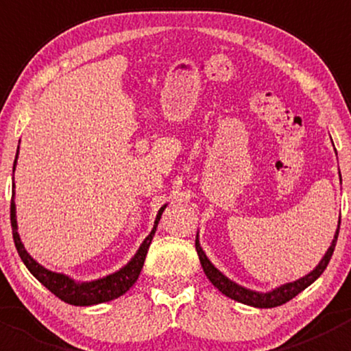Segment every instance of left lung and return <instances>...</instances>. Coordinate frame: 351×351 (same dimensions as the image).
Instances as JSON below:
<instances>
[{"instance_id": "obj_1", "label": "left lung", "mask_w": 351, "mask_h": 351, "mask_svg": "<svg viewBox=\"0 0 351 351\" xmlns=\"http://www.w3.org/2000/svg\"><path fill=\"white\" fill-rule=\"evenodd\" d=\"M339 224H341V217H339L338 229H336V234H335V239H332L331 246H329V250L326 251V254H324L323 260L319 261V265H317V267L314 268L309 275H306V277L299 278V280H295V282H290V284L278 287V289L271 290V292H268V293L253 292V290L244 289V287L234 284V282L229 280L228 277H224V275H222L221 271H219L217 268H215L214 265L207 260V256H205L204 251H202L200 244H198V238H195V250L198 254V260H200L202 268H204L207 278L212 282V284L217 287V289L221 290L224 295L231 297V299L238 300V302L247 304V306L261 307V309H263V307H277V306H282V304L289 302L290 299H293L297 293H300L304 289H307V287L313 284L316 278H319V275L326 270L329 260H331V256H332V251H335L336 239H338Z\"/></svg>"}]
</instances>
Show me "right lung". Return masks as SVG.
Listing matches in <instances>:
<instances>
[{
  "label": "right lung",
  "instance_id": "add662e5",
  "mask_svg": "<svg viewBox=\"0 0 351 351\" xmlns=\"http://www.w3.org/2000/svg\"><path fill=\"white\" fill-rule=\"evenodd\" d=\"M16 156H19V151H16ZM15 165H16V158H15V162H13V171H15ZM165 207L159 208L153 231H151V234L144 239V243L141 244L136 256H134L132 260L122 268V270L115 271V274L108 275V277L105 278H100V280L88 282V284H76L74 280L67 278L66 275L54 274V271L45 270L44 267H40V265H38L37 261H35L34 258L25 251L23 244L20 241L19 232H16V214H15V202L13 200H12V205H10V219H12V232H13V241H15L16 251H19L25 267L30 270V274L34 275L42 285L47 287L56 297L64 300V302L73 304V306H93V304L108 302V300L117 299V297L125 293L130 287L136 284V280L139 278L141 270H143L147 250H149V244L153 241L156 228H158V222L159 219H161V214L162 210H165Z\"/></svg>",
  "mask_w": 351,
  "mask_h": 351
}]
</instances>
